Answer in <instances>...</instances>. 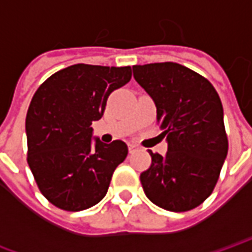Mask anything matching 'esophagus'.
Wrapping results in <instances>:
<instances>
[{
  "instance_id": "1",
  "label": "esophagus",
  "mask_w": 252,
  "mask_h": 252,
  "mask_svg": "<svg viewBox=\"0 0 252 252\" xmlns=\"http://www.w3.org/2000/svg\"><path fill=\"white\" fill-rule=\"evenodd\" d=\"M128 150H129V153L131 154H135V153H137V151H140V147H139L137 144H133V143H131V144L128 146Z\"/></svg>"
}]
</instances>
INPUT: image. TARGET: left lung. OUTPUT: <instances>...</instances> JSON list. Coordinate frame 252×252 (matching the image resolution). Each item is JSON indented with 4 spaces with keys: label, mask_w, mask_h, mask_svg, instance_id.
I'll list each match as a JSON object with an SVG mask.
<instances>
[{
    "label": "left lung",
    "mask_w": 252,
    "mask_h": 252,
    "mask_svg": "<svg viewBox=\"0 0 252 252\" xmlns=\"http://www.w3.org/2000/svg\"><path fill=\"white\" fill-rule=\"evenodd\" d=\"M133 77L157 106V123L167 153L151 155L140 174L155 205L186 212L212 194L228 153L222 105L216 89L200 74L173 62L133 66Z\"/></svg>",
    "instance_id": "1"
}]
</instances>
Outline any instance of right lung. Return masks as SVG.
<instances>
[{"label":"right lung","instance_id":"add662e5","mask_svg":"<svg viewBox=\"0 0 252 252\" xmlns=\"http://www.w3.org/2000/svg\"><path fill=\"white\" fill-rule=\"evenodd\" d=\"M129 66L72 64L41 83L31 101L25 129L28 164L37 188L59 209L78 212L98 204L128 147L92 139V123L106 99L129 82Z\"/></svg>","mask_w":252,"mask_h":252}]
</instances>
